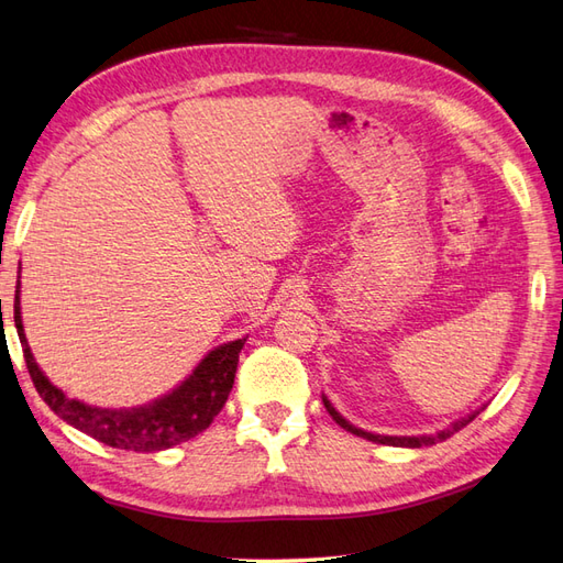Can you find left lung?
I'll use <instances>...</instances> for the list:
<instances>
[{
	"mask_svg": "<svg viewBox=\"0 0 563 563\" xmlns=\"http://www.w3.org/2000/svg\"><path fill=\"white\" fill-rule=\"evenodd\" d=\"M323 405H325V410H329V415L333 417V420L341 424L343 429H347L350 434H355V437H362V439H367V441H374V443H384V446H408V449H422V446H431V443H439V441H446L449 437H453L455 431L459 429H463L465 424H470L475 420V415H470V417H465V420H461V422H455L453 427H449V429H443V431H439V434H429V437H382V434H369V431H362V429H357V427H352L350 422H345L341 415L335 412V408L333 405L323 398Z\"/></svg>",
	"mask_w": 563,
	"mask_h": 563,
	"instance_id": "obj_1",
	"label": "left lung"
}]
</instances>
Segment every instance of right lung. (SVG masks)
Segmentation results:
<instances>
[{"instance_id":"obj_1","label":"right lung","mask_w":563,"mask_h":563,"mask_svg":"<svg viewBox=\"0 0 563 563\" xmlns=\"http://www.w3.org/2000/svg\"><path fill=\"white\" fill-rule=\"evenodd\" d=\"M14 321L21 338L25 367H29L33 386L49 405V410L59 415L67 424L104 443V446L136 453L173 449L177 443L201 434L216 420V415L222 410V405H225L232 390L240 352L246 341V338H240V341H232L208 352V357L194 369L187 382L161 400L132 410H102L67 398L37 369L31 347L23 335L19 290L14 297Z\"/></svg>"}]
</instances>
